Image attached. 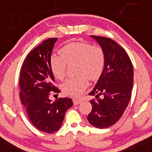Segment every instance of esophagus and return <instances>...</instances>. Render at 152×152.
<instances>
[{"instance_id":"1","label":"esophagus","mask_w":152,"mask_h":152,"mask_svg":"<svg viewBox=\"0 0 152 152\" xmlns=\"http://www.w3.org/2000/svg\"><path fill=\"white\" fill-rule=\"evenodd\" d=\"M73 102H74V105H78V104H79L80 103H81V101L77 100V99H74V100H73Z\"/></svg>"}]
</instances>
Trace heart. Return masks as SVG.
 <instances>
[{
	"label": "heart",
	"mask_w": 152,
	"mask_h": 152,
	"mask_svg": "<svg viewBox=\"0 0 152 152\" xmlns=\"http://www.w3.org/2000/svg\"><path fill=\"white\" fill-rule=\"evenodd\" d=\"M60 53L61 55L53 54L50 56L52 73L56 78L64 80L67 64H76V72L78 75L66 80L62 85V90L68 96H80L88 86V77L96 80L103 73L106 61L104 50L88 43L75 42L64 46Z\"/></svg>",
	"instance_id": "heart-1"
}]
</instances>
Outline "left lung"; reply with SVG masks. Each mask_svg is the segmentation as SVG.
Wrapping results in <instances>:
<instances>
[{"label":"left lung","instance_id":"8db88e82","mask_svg":"<svg viewBox=\"0 0 152 152\" xmlns=\"http://www.w3.org/2000/svg\"><path fill=\"white\" fill-rule=\"evenodd\" d=\"M105 53L104 69L94 89L89 93L96 99L90 101L92 110L87 119L96 128L114 125L124 113L131 96L134 69L128 54L112 39L91 36Z\"/></svg>","mask_w":152,"mask_h":152}]
</instances>
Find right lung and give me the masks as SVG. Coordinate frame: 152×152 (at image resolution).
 <instances>
[{
  "label": "right lung",
  "mask_w": 152,
  "mask_h": 152,
  "mask_svg": "<svg viewBox=\"0 0 152 152\" xmlns=\"http://www.w3.org/2000/svg\"><path fill=\"white\" fill-rule=\"evenodd\" d=\"M57 38H48L31 50L23 64L20 75V99L33 125L38 130L52 134L59 129L68 109L73 106L69 98L49 99L50 92L59 93L54 86L50 66Z\"/></svg>",
  "instance_id": "obj_1"
}]
</instances>
